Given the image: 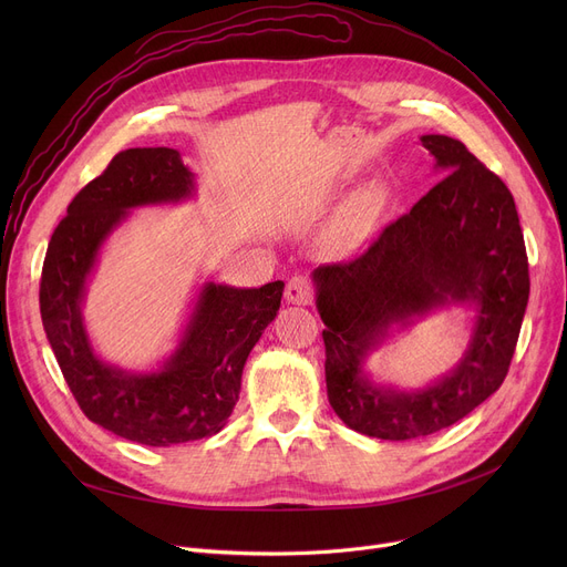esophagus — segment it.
<instances>
[{
    "instance_id": "esophagus-1",
    "label": "esophagus",
    "mask_w": 567,
    "mask_h": 567,
    "mask_svg": "<svg viewBox=\"0 0 567 567\" xmlns=\"http://www.w3.org/2000/svg\"><path fill=\"white\" fill-rule=\"evenodd\" d=\"M285 296H287L289 303L308 306V303H312V299H315L312 282H310L306 276H293V278H289V282H287V287H285Z\"/></svg>"
}]
</instances>
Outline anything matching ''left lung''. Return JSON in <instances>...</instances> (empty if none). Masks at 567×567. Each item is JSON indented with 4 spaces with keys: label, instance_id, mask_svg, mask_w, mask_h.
Returning <instances> with one entry per match:
<instances>
[{
    "label": "left lung",
    "instance_id": "left-lung-1",
    "mask_svg": "<svg viewBox=\"0 0 567 567\" xmlns=\"http://www.w3.org/2000/svg\"><path fill=\"white\" fill-rule=\"evenodd\" d=\"M421 142L445 172L441 182L365 252L312 274L326 323L329 402L347 427L385 441L451 427L501 389L530 289L508 186L460 140L423 135ZM451 302L476 308L470 349L451 375L423 392L383 390L364 377V355L393 322Z\"/></svg>",
    "mask_w": 567,
    "mask_h": 567
}]
</instances>
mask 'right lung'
I'll return each mask as SVG.
<instances>
[{"label": "right lung", "mask_w": 567, "mask_h": 567, "mask_svg": "<svg viewBox=\"0 0 567 567\" xmlns=\"http://www.w3.org/2000/svg\"><path fill=\"white\" fill-rule=\"evenodd\" d=\"M195 190L176 148L118 152L56 225L41 274V319L54 359L89 421L128 441L167 449L218 434L241 391L248 353L280 310L285 282L238 289L206 282L182 342L158 372L103 363L82 321L86 278L107 234L144 204L182 202Z\"/></svg>", "instance_id": "obj_1"}]
</instances>
